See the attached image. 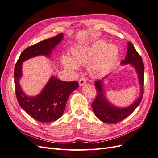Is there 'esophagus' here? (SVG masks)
<instances>
[{
  "instance_id": "obj_1",
  "label": "esophagus",
  "mask_w": 158,
  "mask_h": 158,
  "mask_svg": "<svg viewBox=\"0 0 158 158\" xmlns=\"http://www.w3.org/2000/svg\"><path fill=\"white\" fill-rule=\"evenodd\" d=\"M86 83V80H85V78L82 77V78H80L79 80V85L80 86H82L84 84H85Z\"/></svg>"
}]
</instances>
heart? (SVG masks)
Listing matches in <instances>:
<instances>
[{"label": "heart", "instance_id": "b5f03b06", "mask_svg": "<svg viewBox=\"0 0 158 158\" xmlns=\"http://www.w3.org/2000/svg\"><path fill=\"white\" fill-rule=\"evenodd\" d=\"M106 45V42L101 41L89 46L76 47L72 51V57L63 56L62 63L70 70L78 69V64H88L91 74L101 75L111 68L118 55L116 45Z\"/></svg>", "mask_w": 158, "mask_h": 158}]
</instances>
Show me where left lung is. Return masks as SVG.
<instances>
[{
  "label": "left lung",
  "mask_w": 158,
  "mask_h": 158,
  "mask_svg": "<svg viewBox=\"0 0 158 158\" xmlns=\"http://www.w3.org/2000/svg\"><path fill=\"white\" fill-rule=\"evenodd\" d=\"M127 53L125 60L121 61V64H130L135 68L138 81L140 85V96L130 106L120 108L113 106L107 101L103 88V80L106 77L95 82L97 95L92 103V107L96 116L100 121L108 124H116L123 121L135 111L139 106L144 93V65L140 55L135 49L131 42L128 43Z\"/></svg>",
  "instance_id": "obj_1"
}]
</instances>
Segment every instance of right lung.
<instances>
[{
    "label": "right lung",
    "instance_id": "add662e5",
    "mask_svg": "<svg viewBox=\"0 0 158 158\" xmlns=\"http://www.w3.org/2000/svg\"><path fill=\"white\" fill-rule=\"evenodd\" d=\"M63 38V33H60L55 37L28 47L21 53L14 68V85L18 102L26 113L41 123H50L59 119L64 113L69 95L78 88L79 84L75 81L64 82L52 76L40 94L28 96L23 92L19 82L22 76V63L36 56L49 57L52 49Z\"/></svg>",
    "mask_w": 158,
    "mask_h": 158
}]
</instances>
